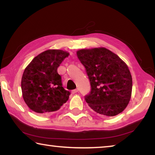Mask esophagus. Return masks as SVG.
Masks as SVG:
<instances>
[{
    "label": "esophagus",
    "mask_w": 155,
    "mask_h": 155,
    "mask_svg": "<svg viewBox=\"0 0 155 155\" xmlns=\"http://www.w3.org/2000/svg\"><path fill=\"white\" fill-rule=\"evenodd\" d=\"M78 91V89H76V90H74L72 91V94H75V93H77Z\"/></svg>",
    "instance_id": "obj_1"
}]
</instances>
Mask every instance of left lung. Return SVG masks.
<instances>
[{"mask_svg": "<svg viewBox=\"0 0 155 155\" xmlns=\"http://www.w3.org/2000/svg\"><path fill=\"white\" fill-rule=\"evenodd\" d=\"M77 54L90 81L91 91L85 96L88 105L106 117L122 113L132 93V77L127 65L103 47L81 49Z\"/></svg>", "mask_w": 155, "mask_h": 155, "instance_id": "1", "label": "left lung"}]
</instances>
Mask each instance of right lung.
I'll list each match as a JSON object with an SVG mask.
<instances>
[{"mask_svg":"<svg viewBox=\"0 0 155 155\" xmlns=\"http://www.w3.org/2000/svg\"><path fill=\"white\" fill-rule=\"evenodd\" d=\"M68 55L62 50H48L36 56L25 68L21 89L25 103L32 111L50 114L67 102L70 92L62 87L57 68Z\"/></svg>","mask_w":155,"mask_h":155,"instance_id":"obj_1","label":"right lung"}]
</instances>
